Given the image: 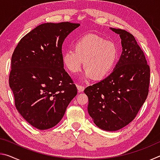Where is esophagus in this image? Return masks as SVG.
I'll return each instance as SVG.
<instances>
[{"label": "esophagus", "mask_w": 160, "mask_h": 160, "mask_svg": "<svg viewBox=\"0 0 160 160\" xmlns=\"http://www.w3.org/2000/svg\"><path fill=\"white\" fill-rule=\"evenodd\" d=\"M77 88H78V90L79 92H83L84 90H85V86L81 85H78Z\"/></svg>", "instance_id": "obj_1"}]
</instances>
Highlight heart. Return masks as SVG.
I'll return each instance as SVG.
<instances>
[{
  "label": "heart",
  "mask_w": 160,
  "mask_h": 160,
  "mask_svg": "<svg viewBox=\"0 0 160 160\" xmlns=\"http://www.w3.org/2000/svg\"><path fill=\"white\" fill-rule=\"evenodd\" d=\"M118 58V48L114 42L107 41L96 34H87L75 43L73 50L62 53L65 67L72 73H77L84 61L85 77L101 80L115 67Z\"/></svg>",
  "instance_id": "obj_1"
}]
</instances>
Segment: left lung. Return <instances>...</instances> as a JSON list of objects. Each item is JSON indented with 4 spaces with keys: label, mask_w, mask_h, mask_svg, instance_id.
Listing matches in <instances>:
<instances>
[{
    "label": "left lung",
    "mask_w": 160,
    "mask_h": 160,
    "mask_svg": "<svg viewBox=\"0 0 160 160\" xmlns=\"http://www.w3.org/2000/svg\"><path fill=\"white\" fill-rule=\"evenodd\" d=\"M121 39L122 53L113 72L85 88L88 110L93 122L104 131H116L135 118L147 99L150 70L133 35L110 28Z\"/></svg>",
    "instance_id": "obj_1"
}]
</instances>
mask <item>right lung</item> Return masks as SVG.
<instances>
[{
	"mask_svg": "<svg viewBox=\"0 0 160 160\" xmlns=\"http://www.w3.org/2000/svg\"><path fill=\"white\" fill-rule=\"evenodd\" d=\"M78 23H44L32 29L15 48L10 88L21 116L39 130L60 122L78 90L63 68L62 44Z\"/></svg>",
	"mask_w": 160,
	"mask_h": 160,
	"instance_id": "obj_1",
	"label": "right lung"
}]
</instances>
